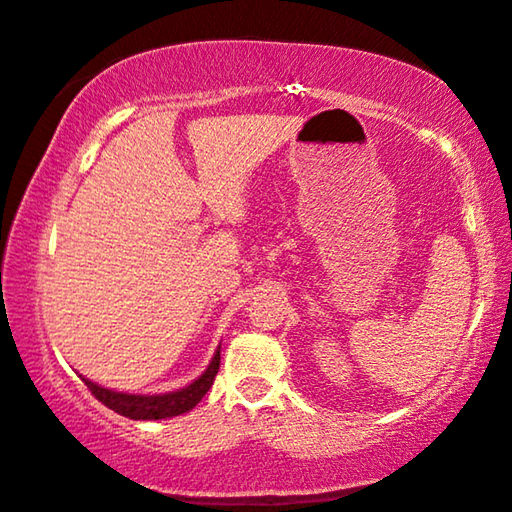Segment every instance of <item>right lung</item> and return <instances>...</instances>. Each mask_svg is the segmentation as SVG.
<instances>
[{
	"label": "right lung",
	"instance_id": "obj_1",
	"mask_svg": "<svg viewBox=\"0 0 512 512\" xmlns=\"http://www.w3.org/2000/svg\"><path fill=\"white\" fill-rule=\"evenodd\" d=\"M220 369V345L215 350L211 364L206 366V371L201 373L199 378H194L190 385L181 387V390L164 392V394H129V392H118L109 390V387H102L92 380L83 378L85 385L90 387V392L115 410L118 415H125L129 420H164V417H176L183 415L187 410H192L197 403L204 399V394L211 390L215 373Z\"/></svg>",
	"mask_w": 512,
	"mask_h": 512
}]
</instances>
